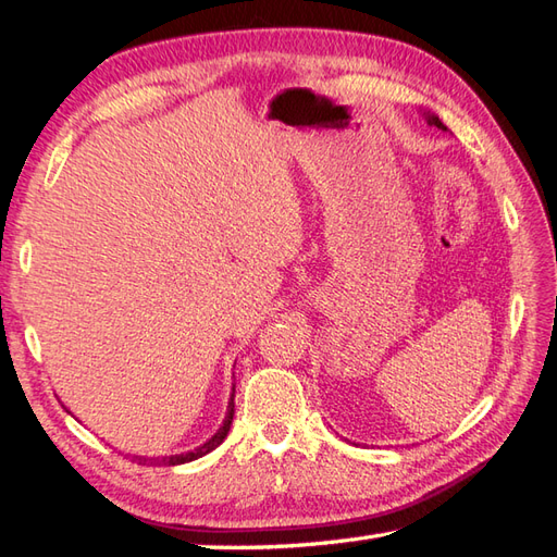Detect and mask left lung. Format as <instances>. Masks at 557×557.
I'll return each mask as SVG.
<instances>
[{"label":"left lung","instance_id":"1","mask_svg":"<svg viewBox=\"0 0 557 557\" xmlns=\"http://www.w3.org/2000/svg\"><path fill=\"white\" fill-rule=\"evenodd\" d=\"M429 124H431V126H437V128H443V132H445V124H443L441 120H437V116H429Z\"/></svg>","mask_w":557,"mask_h":557}]
</instances>
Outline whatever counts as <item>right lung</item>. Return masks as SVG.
<instances>
[{
    "label": "right lung",
    "mask_w": 557,
    "mask_h": 557,
    "mask_svg": "<svg viewBox=\"0 0 557 557\" xmlns=\"http://www.w3.org/2000/svg\"><path fill=\"white\" fill-rule=\"evenodd\" d=\"M232 419H234V399L230 401V409H227V419H224V425L222 429L210 437V441L203 445V447H198V449H194V453H186V455H174V457H164V459H146V457H136L138 461H150V465H156V461H162V465H184V461H194V459H198V457H203V455H208L210 449H215L224 437H227V433H230V425H232Z\"/></svg>",
    "instance_id": "add662e5"
}]
</instances>
